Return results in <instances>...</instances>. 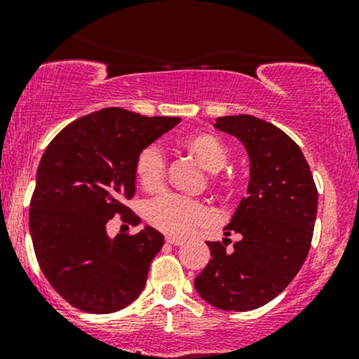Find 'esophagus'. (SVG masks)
<instances>
[{"mask_svg":"<svg viewBox=\"0 0 359 359\" xmlns=\"http://www.w3.org/2000/svg\"><path fill=\"white\" fill-rule=\"evenodd\" d=\"M165 241L168 243V245H174V246H179V245H182V240H180V238H175V236H167L165 238Z\"/></svg>","mask_w":359,"mask_h":359,"instance_id":"obj_1","label":"esophagus"}]
</instances>
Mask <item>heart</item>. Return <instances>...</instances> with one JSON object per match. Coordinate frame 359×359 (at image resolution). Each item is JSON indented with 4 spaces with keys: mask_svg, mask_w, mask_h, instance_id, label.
Instances as JSON below:
<instances>
[{
    "mask_svg": "<svg viewBox=\"0 0 359 359\" xmlns=\"http://www.w3.org/2000/svg\"><path fill=\"white\" fill-rule=\"evenodd\" d=\"M185 145L209 172L221 170L228 162V148L212 135H196ZM135 174L145 191H158L165 175L163 151L158 147H147L138 155ZM145 214L150 224L174 236H184L209 217L208 208L201 201L175 192H163L148 201Z\"/></svg>",
    "mask_w": 359,
    "mask_h": 359,
    "instance_id": "b5f03b06",
    "label": "heart"
}]
</instances>
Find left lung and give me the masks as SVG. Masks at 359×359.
<instances>
[{"instance_id": "1", "label": "left lung", "mask_w": 359, "mask_h": 359, "mask_svg": "<svg viewBox=\"0 0 359 359\" xmlns=\"http://www.w3.org/2000/svg\"><path fill=\"white\" fill-rule=\"evenodd\" d=\"M214 128L236 137L250 158L246 197L238 204L224 236L208 241L211 259L194 280L197 294L221 311H253L273 300L299 273L311 248L317 189L306 156L280 128L238 114Z\"/></svg>"}]
</instances>
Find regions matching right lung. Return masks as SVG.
Listing matches in <instances>:
<instances>
[{
	"label": "right lung",
	"instance_id": "1",
	"mask_svg": "<svg viewBox=\"0 0 359 359\" xmlns=\"http://www.w3.org/2000/svg\"><path fill=\"white\" fill-rule=\"evenodd\" d=\"M180 118H147L106 108L71 123L52 140L36 168L30 234L45 278L71 306L109 314L142 294L163 234L151 226L109 238L119 214L138 226L123 204L137 189L138 155Z\"/></svg>",
	"mask_w": 359,
	"mask_h": 359
}]
</instances>
